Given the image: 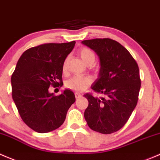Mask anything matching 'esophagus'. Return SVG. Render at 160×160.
Returning a JSON list of instances; mask_svg holds the SVG:
<instances>
[{"label":"esophagus","instance_id":"34e87169","mask_svg":"<svg viewBox=\"0 0 160 160\" xmlns=\"http://www.w3.org/2000/svg\"><path fill=\"white\" fill-rule=\"evenodd\" d=\"M75 98H76L77 99H78V98H81V97H82V95H81L80 93H78V92H75Z\"/></svg>","mask_w":160,"mask_h":160}]
</instances>
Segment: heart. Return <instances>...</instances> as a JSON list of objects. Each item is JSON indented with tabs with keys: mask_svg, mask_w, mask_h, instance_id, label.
I'll return each mask as SVG.
<instances>
[{
	"mask_svg": "<svg viewBox=\"0 0 160 160\" xmlns=\"http://www.w3.org/2000/svg\"><path fill=\"white\" fill-rule=\"evenodd\" d=\"M82 60L87 65H90L94 62L95 58V54L91 49L88 48H83L78 52ZM67 67V61L64 62L63 68L65 69ZM92 83V79L88 76L83 75H75L69 78L65 82V87L68 89L73 90L75 92H82L85 90L87 87L89 86Z\"/></svg>",
	"mask_w": 160,
	"mask_h": 160,
	"instance_id": "b5f03b06",
	"label": "heart"
}]
</instances>
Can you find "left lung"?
<instances>
[{"label":"left lung","mask_w":160,"mask_h":160,"mask_svg":"<svg viewBox=\"0 0 160 160\" xmlns=\"http://www.w3.org/2000/svg\"><path fill=\"white\" fill-rule=\"evenodd\" d=\"M82 43L99 58V74L91 88L104 95H84L88 101L84 116L90 129L111 134L124 126L137 104L141 87L139 66L129 51L112 39L95 38Z\"/></svg>","instance_id":"1"}]
</instances>
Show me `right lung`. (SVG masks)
I'll list each match as a JSON object with an SVG mask.
<instances>
[{"instance_id":"right-lung-1","label":"right lung","mask_w":160,"mask_h":160,"mask_svg":"<svg viewBox=\"0 0 160 160\" xmlns=\"http://www.w3.org/2000/svg\"><path fill=\"white\" fill-rule=\"evenodd\" d=\"M75 42L41 44L26 50L20 57L11 76L12 98L24 122L39 133L53 131L65 122L75 102L69 89L55 95L50 85L62 86L65 58Z\"/></svg>"}]
</instances>
